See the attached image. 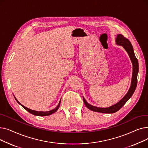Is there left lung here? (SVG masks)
Wrapping results in <instances>:
<instances>
[{"label": "left lung", "instance_id": "8db88e82", "mask_svg": "<svg viewBox=\"0 0 148 148\" xmlns=\"http://www.w3.org/2000/svg\"><path fill=\"white\" fill-rule=\"evenodd\" d=\"M116 44L118 45L122 46L123 48L127 52L128 56L130 58L131 61L132 65H133V74H132V79H131V83L130 88L127 93V94L124 96L120 101L116 104L108 107L102 108V107H98L94 106H92L89 104L85 98L83 97V101L88 108L89 110L99 112V113H113L117 111H118L120 108L125 104L127 101L134 94V92L136 90L137 83V74L138 73V60L135 56V54L134 52L133 47L131 45V43L130 41L124 37L121 34H118L117 37L116 38Z\"/></svg>", "mask_w": 148, "mask_h": 148}]
</instances>
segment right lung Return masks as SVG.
I'll return each instance as SVG.
<instances>
[{"instance_id": "right-lung-1", "label": "right lung", "mask_w": 148, "mask_h": 148, "mask_svg": "<svg viewBox=\"0 0 148 148\" xmlns=\"http://www.w3.org/2000/svg\"><path fill=\"white\" fill-rule=\"evenodd\" d=\"M14 98H15V100H16L17 101V103H18L20 105H21L23 108H24L25 110H26L27 111H28L30 113L32 114H34V115H35V116H49V115H50V114H53V113H55V112L58 110V108H59V107H60V101H61V99H60V101H59V104H58V106H57L56 108H54V109L51 110L47 111V112H42V111H41V112H38V111H35V110H31V109H30V108H27V107H25L24 106L22 105L21 103H19V101H18L16 99V98H15V97H14Z\"/></svg>"}]
</instances>
